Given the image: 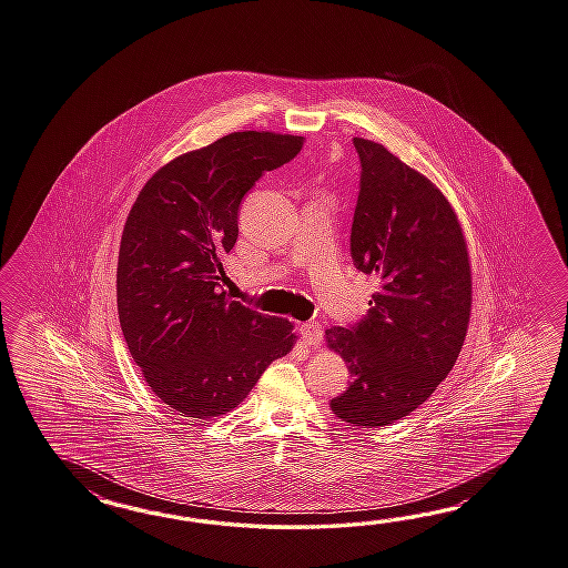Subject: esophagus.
Wrapping results in <instances>:
<instances>
[{"mask_svg": "<svg viewBox=\"0 0 568 568\" xmlns=\"http://www.w3.org/2000/svg\"><path fill=\"white\" fill-rule=\"evenodd\" d=\"M300 334H302L305 345L318 346L322 343V328L316 322L300 324Z\"/></svg>", "mask_w": 568, "mask_h": 568, "instance_id": "esophagus-1", "label": "esophagus"}]
</instances>
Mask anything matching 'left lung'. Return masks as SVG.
Instances as JSON below:
<instances>
[{
  "label": "left lung",
  "mask_w": 568,
  "mask_h": 568,
  "mask_svg": "<svg viewBox=\"0 0 568 568\" xmlns=\"http://www.w3.org/2000/svg\"><path fill=\"white\" fill-rule=\"evenodd\" d=\"M353 143L361 191L351 256L379 278V290L355 326L326 331L353 377L331 408L353 427L374 429L410 415L452 372L470 322L471 273L445 194L382 143Z\"/></svg>",
  "instance_id": "obj_1"
}]
</instances>
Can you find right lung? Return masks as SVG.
<instances>
[{
	"label": "right lung",
	"instance_id": "add662e5",
	"mask_svg": "<svg viewBox=\"0 0 568 568\" xmlns=\"http://www.w3.org/2000/svg\"><path fill=\"white\" fill-rule=\"evenodd\" d=\"M304 138L237 131L160 168L129 211L116 266L121 331L153 394L182 416L225 415L295 345L290 320L232 302L222 258L237 211Z\"/></svg>",
	"mask_w": 568,
	"mask_h": 568
}]
</instances>
